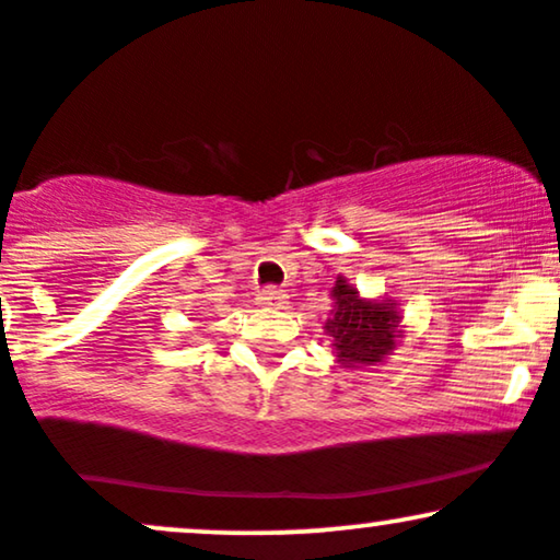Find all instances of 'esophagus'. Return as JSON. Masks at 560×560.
Wrapping results in <instances>:
<instances>
[{"mask_svg":"<svg viewBox=\"0 0 560 560\" xmlns=\"http://www.w3.org/2000/svg\"><path fill=\"white\" fill-rule=\"evenodd\" d=\"M258 305L260 307H281L287 302V294L281 292V289H276V287H268V289H262V292H258Z\"/></svg>","mask_w":560,"mask_h":560,"instance_id":"obj_1","label":"esophagus"}]
</instances>
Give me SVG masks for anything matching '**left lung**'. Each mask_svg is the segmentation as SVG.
<instances>
[{"mask_svg": "<svg viewBox=\"0 0 560 560\" xmlns=\"http://www.w3.org/2000/svg\"><path fill=\"white\" fill-rule=\"evenodd\" d=\"M334 310L326 334L334 339L336 360L345 368H373L386 360L401 339V315L394 300H362L345 276L331 289Z\"/></svg>", "mask_w": 560, "mask_h": 560, "instance_id": "8db88e82", "label": "left lung"}]
</instances>
